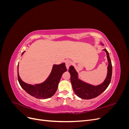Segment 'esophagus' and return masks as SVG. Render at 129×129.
Instances as JSON below:
<instances>
[{"instance_id":"1","label":"esophagus","mask_w":129,"mask_h":129,"mask_svg":"<svg viewBox=\"0 0 129 129\" xmlns=\"http://www.w3.org/2000/svg\"><path fill=\"white\" fill-rule=\"evenodd\" d=\"M71 62L70 61H67L66 62V67L67 69H69V66L71 65Z\"/></svg>"}]
</instances>
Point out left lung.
Here are the masks:
<instances>
[{"mask_svg":"<svg viewBox=\"0 0 129 129\" xmlns=\"http://www.w3.org/2000/svg\"><path fill=\"white\" fill-rule=\"evenodd\" d=\"M101 44L103 46L102 43ZM103 50H104L107 54L108 62V72L107 77L104 82L99 85H93L79 79L78 73L76 72L75 68L73 66H70L68 71L71 74V81L73 89L75 94L82 99L89 100L95 98L104 91L110 83L112 75L111 61L107 49H103Z\"/></svg>","mask_w":129,"mask_h":129,"instance_id":"left-lung-1","label":"left lung"}]
</instances>
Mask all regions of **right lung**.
<instances>
[{
    "mask_svg": "<svg viewBox=\"0 0 129 129\" xmlns=\"http://www.w3.org/2000/svg\"><path fill=\"white\" fill-rule=\"evenodd\" d=\"M25 51L22 53V55ZM18 66V79L19 83L24 90L33 97L39 99H47L53 96L56 92L61 77L67 71L65 63L54 64L49 75L42 83L34 85L27 84L22 81L19 76Z\"/></svg>",
    "mask_w": 129,
    "mask_h": 129,
    "instance_id": "right-lung-1",
    "label": "right lung"
}]
</instances>
